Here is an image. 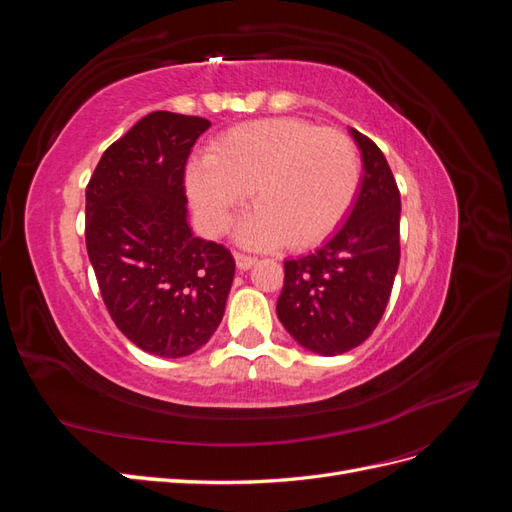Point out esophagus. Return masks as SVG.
<instances>
[{
	"label": "esophagus",
	"mask_w": 512,
	"mask_h": 512,
	"mask_svg": "<svg viewBox=\"0 0 512 512\" xmlns=\"http://www.w3.org/2000/svg\"><path fill=\"white\" fill-rule=\"evenodd\" d=\"M235 262H237V269L247 271L250 267H254L256 258L254 256H247V254H241V252H235Z\"/></svg>",
	"instance_id": "1"
}]
</instances>
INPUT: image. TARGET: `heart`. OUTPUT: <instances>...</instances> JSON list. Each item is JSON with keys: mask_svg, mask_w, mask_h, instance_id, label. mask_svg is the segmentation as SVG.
<instances>
[{"mask_svg": "<svg viewBox=\"0 0 512 512\" xmlns=\"http://www.w3.org/2000/svg\"><path fill=\"white\" fill-rule=\"evenodd\" d=\"M359 185L352 138L297 117L230 128L188 170V194L209 232L226 230L252 190L258 209L239 228V241L250 247L322 241L344 220Z\"/></svg>", "mask_w": 512, "mask_h": 512, "instance_id": "heart-1", "label": "heart"}]
</instances>
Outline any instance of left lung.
I'll return each mask as SVG.
<instances>
[{"instance_id":"obj_1","label":"left lung","mask_w":512,"mask_h":512,"mask_svg":"<svg viewBox=\"0 0 512 512\" xmlns=\"http://www.w3.org/2000/svg\"><path fill=\"white\" fill-rule=\"evenodd\" d=\"M363 181L348 220L320 250L284 262L277 318L294 342L316 354H344L374 333L399 267L401 198L378 145L350 130Z\"/></svg>"}]
</instances>
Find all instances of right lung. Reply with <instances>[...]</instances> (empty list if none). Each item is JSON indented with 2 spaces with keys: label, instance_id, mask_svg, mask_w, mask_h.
Masks as SVG:
<instances>
[{
  "label": "right lung",
  "instance_id": "add662e5",
  "mask_svg": "<svg viewBox=\"0 0 512 512\" xmlns=\"http://www.w3.org/2000/svg\"><path fill=\"white\" fill-rule=\"evenodd\" d=\"M203 117L156 111L108 147L85 190V241L117 329L179 359L220 327L235 277L224 245L192 235L185 164Z\"/></svg>",
  "mask_w": 512,
  "mask_h": 512
}]
</instances>
